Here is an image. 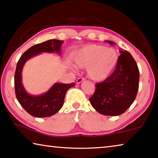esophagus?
I'll list each match as a JSON object with an SVG mask.
<instances>
[{
    "mask_svg": "<svg viewBox=\"0 0 158 158\" xmlns=\"http://www.w3.org/2000/svg\"><path fill=\"white\" fill-rule=\"evenodd\" d=\"M83 81H84V77H79V78L77 79V84H80V83L82 82Z\"/></svg>",
    "mask_w": 158,
    "mask_h": 158,
    "instance_id": "34e87169",
    "label": "esophagus"
}]
</instances>
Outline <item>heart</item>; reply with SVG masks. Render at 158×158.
<instances>
[{"instance_id":"1","label":"heart","mask_w":158,"mask_h":158,"mask_svg":"<svg viewBox=\"0 0 158 158\" xmlns=\"http://www.w3.org/2000/svg\"><path fill=\"white\" fill-rule=\"evenodd\" d=\"M118 60V54L113 48L104 45L90 44L76 53L74 62L79 68H86L87 74L94 81L106 79L114 71Z\"/></svg>"}]
</instances>
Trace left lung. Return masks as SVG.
Wrapping results in <instances>:
<instances>
[{
  "label": "left lung",
  "instance_id": "left-lung-1",
  "mask_svg": "<svg viewBox=\"0 0 158 158\" xmlns=\"http://www.w3.org/2000/svg\"><path fill=\"white\" fill-rule=\"evenodd\" d=\"M120 52L114 73L105 81L95 84V93L89 98L93 107L106 116L123 114L135 101L139 90L137 64L127 51Z\"/></svg>",
  "mask_w": 158,
  "mask_h": 158
}]
</instances>
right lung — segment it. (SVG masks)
I'll return each mask as SVG.
<instances>
[{
    "instance_id": "add662e5",
    "label": "right lung",
    "mask_w": 158,
    "mask_h": 158,
    "mask_svg": "<svg viewBox=\"0 0 158 158\" xmlns=\"http://www.w3.org/2000/svg\"><path fill=\"white\" fill-rule=\"evenodd\" d=\"M63 42L58 40H49L37 44L23 53L17 62L15 73L16 97L21 106L34 117H49L56 114L63 105L67 90L74 86V84H55L44 94L32 96L26 92L21 83L22 68L26 60L41 52L60 53Z\"/></svg>"
}]
</instances>
